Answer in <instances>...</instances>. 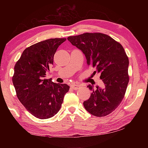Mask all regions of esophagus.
<instances>
[{
    "mask_svg": "<svg viewBox=\"0 0 148 148\" xmlns=\"http://www.w3.org/2000/svg\"><path fill=\"white\" fill-rule=\"evenodd\" d=\"M79 85H77V84H72L71 86V87L72 89H74V90H77V89L79 88Z\"/></svg>",
    "mask_w": 148,
    "mask_h": 148,
    "instance_id": "34e87169",
    "label": "esophagus"
}]
</instances>
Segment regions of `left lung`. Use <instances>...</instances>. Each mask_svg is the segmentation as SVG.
<instances>
[{"label":"left lung","instance_id":"1","mask_svg":"<svg viewBox=\"0 0 148 148\" xmlns=\"http://www.w3.org/2000/svg\"><path fill=\"white\" fill-rule=\"evenodd\" d=\"M68 40L82 50L88 66L96 68L101 74L104 88L89 85L90 98L84 102L87 112L97 117L112 113L124 98L129 81V58L123 47L112 37L101 32L86 33L69 36Z\"/></svg>","mask_w":148,"mask_h":148}]
</instances>
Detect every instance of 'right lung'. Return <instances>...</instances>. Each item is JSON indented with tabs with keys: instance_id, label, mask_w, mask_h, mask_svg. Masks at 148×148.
<instances>
[{
	"instance_id": "add662e5",
	"label": "right lung",
	"mask_w": 148,
	"mask_h": 148,
	"mask_svg": "<svg viewBox=\"0 0 148 148\" xmlns=\"http://www.w3.org/2000/svg\"><path fill=\"white\" fill-rule=\"evenodd\" d=\"M66 40L51 38L27 47L14 66L12 82L17 98L37 118L54 116L69 91L68 85L53 83L51 79L45 77L53 64L57 48Z\"/></svg>"
}]
</instances>
